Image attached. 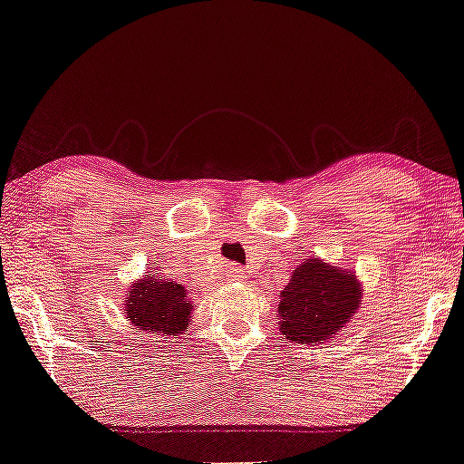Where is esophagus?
<instances>
[{
	"instance_id": "1",
	"label": "esophagus",
	"mask_w": 464,
	"mask_h": 464,
	"mask_svg": "<svg viewBox=\"0 0 464 464\" xmlns=\"http://www.w3.org/2000/svg\"><path fill=\"white\" fill-rule=\"evenodd\" d=\"M229 276H231V279H244L246 271L241 266H231L229 268Z\"/></svg>"
}]
</instances>
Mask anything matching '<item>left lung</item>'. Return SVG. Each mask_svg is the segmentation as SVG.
<instances>
[{"label": "left lung", "mask_w": 464, "mask_h": 464, "mask_svg": "<svg viewBox=\"0 0 464 464\" xmlns=\"http://www.w3.org/2000/svg\"><path fill=\"white\" fill-rule=\"evenodd\" d=\"M361 295L354 275L306 260L281 292V334L295 343H323L350 321Z\"/></svg>", "instance_id": "1"}]
</instances>
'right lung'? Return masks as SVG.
Masks as SVG:
<instances>
[{
  "label": "right lung",
  "mask_w": 464,
  "mask_h": 464,
  "mask_svg": "<svg viewBox=\"0 0 464 464\" xmlns=\"http://www.w3.org/2000/svg\"><path fill=\"white\" fill-rule=\"evenodd\" d=\"M188 289L181 283L166 281L162 276L145 275L141 283H135L127 298V319L141 331L151 334L177 335L188 329L191 304Z\"/></svg>",
  "instance_id": "obj_1"
}]
</instances>
